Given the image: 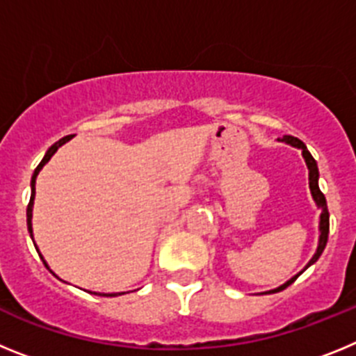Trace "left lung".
Here are the masks:
<instances>
[{"mask_svg":"<svg viewBox=\"0 0 356 356\" xmlns=\"http://www.w3.org/2000/svg\"><path fill=\"white\" fill-rule=\"evenodd\" d=\"M282 140H284V143H287V144H291V146L300 147V149L303 151V159H305V162H307V168H308V184H310V191H312L314 201L317 203V207H321V210H323V213H321V222H319V229H321L319 246H317V251H316V254L312 257V260L308 262V266H312V264L316 262L317 259H319L321 253L325 251L326 242H328V232H330V213H328V207H326V197H325V194L319 191V185H317V178H319V169H317V163H316V160H314V156L310 155V151L307 149V146H305V144L301 143L300 139L291 137V135H285ZM296 278H298V276L291 278L287 284H284L282 287L275 289V291H271V292L284 291V289L289 287V285H291Z\"/></svg>","mask_w":356,"mask_h":356,"instance_id":"obj_1","label":"left lung"}]
</instances>
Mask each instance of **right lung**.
I'll return each instance as SVG.
<instances>
[{
    "instance_id": "1",
    "label": "right lung",
    "mask_w": 356,
    "mask_h": 356,
    "mask_svg": "<svg viewBox=\"0 0 356 356\" xmlns=\"http://www.w3.org/2000/svg\"><path fill=\"white\" fill-rule=\"evenodd\" d=\"M71 139H72V135H67V137H64V139H60V140H58V143L53 144V146L48 149V153L44 155L42 162H40L39 165H37V169H35V172H33V176H31V197H30V203H28V209H26V222H28V232H30V234H31V209H33V200H35V178H37V175H39L40 169H42L44 165H46V162H49V159H51V156L55 155V151L58 149V147H60L62 144H65V143H67V140H71ZM40 259H42V257H40ZM42 262H44V260H42ZM44 266L48 267V264L44 262ZM121 294H122V292H121ZM99 296H118V294H99Z\"/></svg>"
}]
</instances>
